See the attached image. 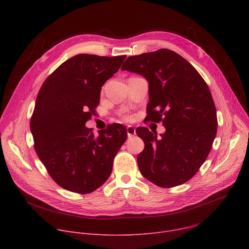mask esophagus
I'll use <instances>...</instances> for the list:
<instances>
[{"mask_svg": "<svg viewBox=\"0 0 249 249\" xmlns=\"http://www.w3.org/2000/svg\"><path fill=\"white\" fill-rule=\"evenodd\" d=\"M126 129H127L128 137H132V136H134L136 134V129L133 126H128Z\"/></svg>", "mask_w": 249, "mask_h": 249, "instance_id": "obj_1", "label": "esophagus"}]
</instances>
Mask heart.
Wrapping results in <instances>:
<instances>
[{
	"instance_id": "b5f03b06",
	"label": "heart",
	"mask_w": 249,
	"mask_h": 249,
	"mask_svg": "<svg viewBox=\"0 0 249 249\" xmlns=\"http://www.w3.org/2000/svg\"><path fill=\"white\" fill-rule=\"evenodd\" d=\"M127 119H129V118H127Z\"/></svg>"
}]
</instances>
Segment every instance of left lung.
Wrapping results in <instances>:
<instances>
[{"instance_id":"obj_1","label":"left lung","mask_w":249,"mask_h":249,"mask_svg":"<svg viewBox=\"0 0 249 249\" xmlns=\"http://www.w3.org/2000/svg\"><path fill=\"white\" fill-rule=\"evenodd\" d=\"M121 70L148 81L147 118L165 127L160 138L145 127L136 130L145 143L137 159L142 175L163 188L187 182L206 160L217 134L209 87L188 61L168 49L130 56Z\"/></svg>"}]
</instances>
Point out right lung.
Returning <instances> with one entry per match:
<instances>
[{
    "label": "right lung",
    "mask_w": 249,
    "mask_h": 249,
    "mask_svg": "<svg viewBox=\"0 0 249 249\" xmlns=\"http://www.w3.org/2000/svg\"><path fill=\"white\" fill-rule=\"evenodd\" d=\"M126 56L79 54L61 64L43 83L30 120L34 150L62 188L88 194L112 171L113 160L127 139L121 124L94 137L85 125L99 103L101 87Z\"/></svg>",
    "instance_id": "add662e5"
}]
</instances>
